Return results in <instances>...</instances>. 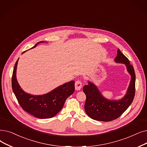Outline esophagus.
<instances>
[{
	"label": "esophagus",
	"mask_w": 147,
	"mask_h": 147,
	"mask_svg": "<svg viewBox=\"0 0 147 147\" xmlns=\"http://www.w3.org/2000/svg\"><path fill=\"white\" fill-rule=\"evenodd\" d=\"M82 82L80 81H79V80L76 81V83H75V89H76V90H77V91L80 90V89L82 88Z\"/></svg>",
	"instance_id": "obj_1"
}]
</instances>
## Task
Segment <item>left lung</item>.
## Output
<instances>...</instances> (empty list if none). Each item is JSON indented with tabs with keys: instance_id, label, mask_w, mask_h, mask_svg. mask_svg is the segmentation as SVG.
Segmentation results:
<instances>
[{
	"instance_id": "1",
	"label": "left lung",
	"mask_w": 147,
	"mask_h": 147,
	"mask_svg": "<svg viewBox=\"0 0 147 147\" xmlns=\"http://www.w3.org/2000/svg\"><path fill=\"white\" fill-rule=\"evenodd\" d=\"M114 61L125 65L127 72L131 76L130 84L124 96L117 100L105 97L96 85L90 80L88 81V85L83 88L86 97L85 111L94 120L108 122L116 119L130 106L135 97L136 76L133 66L119 49Z\"/></svg>"
}]
</instances>
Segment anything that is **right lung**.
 I'll use <instances>...</instances> for the list:
<instances>
[{"instance_id": "1", "label": "right lung", "mask_w": 147, "mask_h": 147, "mask_svg": "<svg viewBox=\"0 0 147 147\" xmlns=\"http://www.w3.org/2000/svg\"><path fill=\"white\" fill-rule=\"evenodd\" d=\"M41 42H45V41L37 42L31 49L36 47L38 44ZM18 59L19 58L16 63L13 70L12 88L19 104L24 111L35 118L46 119L53 117L62 109L67 98L74 93V81L71 80L65 83L42 95H32L27 93L22 89L17 80L16 73Z\"/></svg>"}]
</instances>
